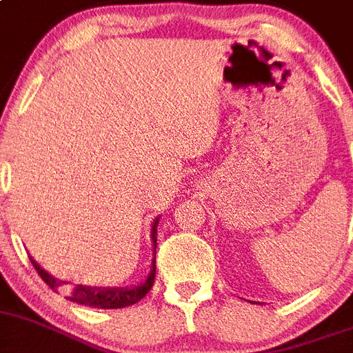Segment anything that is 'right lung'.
<instances>
[{
    "mask_svg": "<svg viewBox=\"0 0 353 353\" xmlns=\"http://www.w3.org/2000/svg\"><path fill=\"white\" fill-rule=\"evenodd\" d=\"M159 219H156L152 222L151 229V238H152V247H154V257H152L151 263V272L147 275V279L142 284L133 288H97V286H81V284H76L74 288H69L65 290V299H69L70 302H76V304L88 305V307H97V309H122L128 307V305L137 304L139 300H142L143 296L149 293V290L154 284L156 277V228H158ZM32 265L35 266L37 274L41 275L42 281L48 284L51 290L58 291L63 284H67L65 281H58L53 275L48 274L44 268H41V265L33 259Z\"/></svg>",
    "mask_w": 353,
    "mask_h": 353,
    "instance_id": "add662e5",
    "label": "right lung"
}]
</instances>
